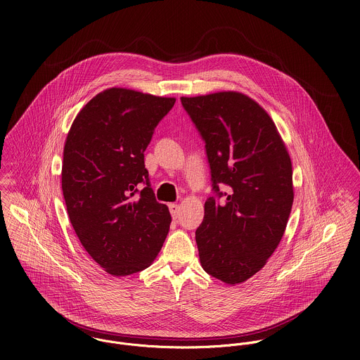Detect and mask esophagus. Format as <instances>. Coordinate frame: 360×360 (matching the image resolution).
<instances>
[{"mask_svg":"<svg viewBox=\"0 0 360 360\" xmlns=\"http://www.w3.org/2000/svg\"><path fill=\"white\" fill-rule=\"evenodd\" d=\"M169 210H170V214H172V217L174 220L180 216V206L177 205V204H170L169 205Z\"/></svg>","mask_w":360,"mask_h":360,"instance_id":"1","label":"esophagus"}]
</instances>
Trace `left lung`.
<instances>
[{
    "instance_id": "1",
    "label": "left lung",
    "mask_w": 360,
    "mask_h": 360,
    "mask_svg": "<svg viewBox=\"0 0 360 360\" xmlns=\"http://www.w3.org/2000/svg\"><path fill=\"white\" fill-rule=\"evenodd\" d=\"M180 100L210 169L213 195L195 231L201 264L212 277L238 284L281 241L294 201L291 159L270 116L250 97L223 91Z\"/></svg>"
}]
</instances>
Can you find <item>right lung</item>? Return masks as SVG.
<instances>
[{"label":"right lung","instance_id":"obj_1","mask_svg":"<svg viewBox=\"0 0 360 360\" xmlns=\"http://www.w3.org/2000/svg\"><path fill=\"white\" fill-rule=\"evenodd\" d=\"M174 103L109 89L79 112L66 137L68 214L84 250L112 276L147 269L169 233L172 217L155 198L144 153Z\"/></svg>","mask_w":360,"mask_h":360}]
</instances>
